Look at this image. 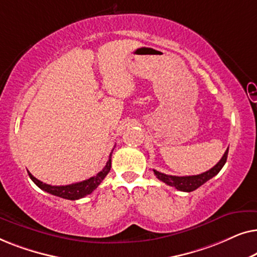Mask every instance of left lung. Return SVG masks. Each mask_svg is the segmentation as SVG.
<instances>
[{
    "label": "left lung",
    "instance_id": "obj_1",
    "mask_svg": "<svg viewBox=\"0 0 257 257\" xmlns=\"http://www.w3.org/2000/svg\"><path fill=\"white\" fill-rule=\"evenodd\" d=\"M227 157H228V149L215 166L210 168L209 171L203 172V173L198 174V175L175 177V175L164 174V173H161V172H158L156 170H153V172H154V174H156V177L159 179V180L165 182L166 185L172 186V187L177 188V189H179V191H182V192H193V191H195L196 188H199L200 186L205 184V182L208 181L209 179L215 177V175L219 173V172L221 171V168L223 167V165L226 164Z\"/></svg>",
    "mask_w": 257,
    "mask_h": 257
}]
</instances>
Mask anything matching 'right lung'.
Returning <instances> with one entry per match:
<instances>
[{"label":"right lung","mask_w":257,"mask_h":257,"mask_svg":"<svg viewBox=\"0 0 257 257\" xmlns=\"http://www.w3.org/2000/svg\"><path fill=\"white\" fill-rule=\"evenodd\" d=\"M111 156H112V152L110 153V157H108L106 165H105V167L99 172V173H97L94 177L86 179V180L84 181L76 182V184L65 185V186H51V185L44 184V182H42L41 180H38V179L35 178L30 172H28V174H29L31 180H33L41 189H43L44 192H48L52 195L59 196V198H63V199L78 200V199L84 198V196L91 194V193H92L94 189L100 185V182L104 180V178L106 177L107 173L111 170Z\"/></svg>","instance_id":"obj_1"}]
</instances>
